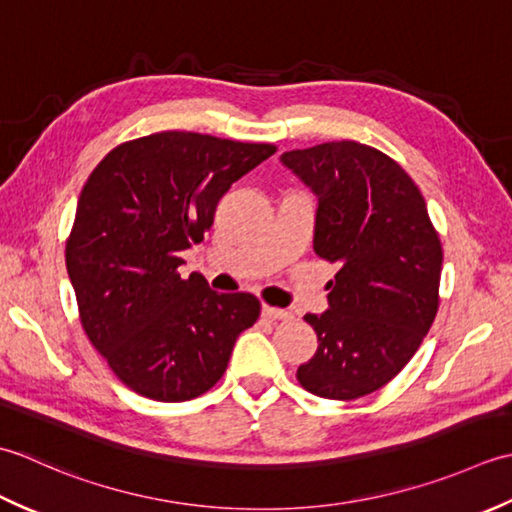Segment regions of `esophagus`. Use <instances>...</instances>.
Here are the masks:
<instances>
[{
	"label": "esophagus",
	"instance_id": "esophagus-1",
	"mask_svg": "<svg viewBox=\"0 0 512 512\" xmlns=\"http://www.w3.org/2000/svg\"><path fill=\"white\" fill-rule=\"evenodd\" d=\"M263 316L269 318V320H289L291 318L287 309H276V307H269V305H263Z\"/></svg>",
	"mask_w": 512,
	"mask_h": 512
}]
</instances>
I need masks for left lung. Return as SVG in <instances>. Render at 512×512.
Masks as SVG:
<instances>
[{
    "mask_svg": "<svg viewBox=\"0 0 512 512\" xmlns=\"http://www.w3.org/2000/svg\"><path fill=\"white\" fill-rule=\"evenodd\" d=\"M280 163L316 194L314 249L340 267L329 309L305 316L318 349L296 378L318 398H362L406 367L433 325L440 236L411 176L380 150L331 141Z\"/></svg>",
    "mask_w": 512,
    "mask_h": 512,
    "instance_id": "1",
    "label": "left lung"
}]
</instances>
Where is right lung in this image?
Segmentation results:
<instances>
[{"instance_id": "obj_1", "label": "right lung", "mask_w": 512, "mask_h": 512, "mask_svg": "<svg viewBox=\"0 0 512 512\" xmlns=\"http://www.w3.org/2000/svg\"><path fill=\"white\" fill-rule=\"evenodd\" d=\"M276 145L159 132L119 145L86 181L66 243L81 325L117 378L143 398L185 402L223 378L260 314L252 294L181 278L216 205Z\"/></svg>"}]
</instances>
